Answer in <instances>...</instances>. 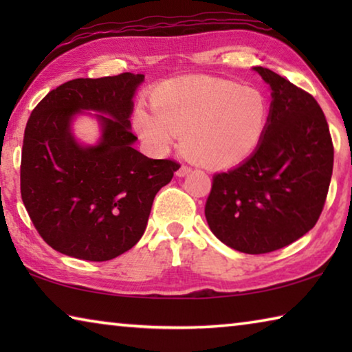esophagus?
Returning <instances> with one entry per match:
<instances>
[{"instance_id":"34e87169","label":"esophagus","mask_w":352,"mask_h":352,"mask_svg":"<svg viewBox=\"0 0 352 352\" xmlns=\"http://www.w3.org/2000/svg\"><path fill=\"white\" fill-rule=\"evenodd\" d=\"M189 172H190V168H188V166H180V168H178V170H177V175L184 177V175H188Z\"/></svg>"}]
</instances>
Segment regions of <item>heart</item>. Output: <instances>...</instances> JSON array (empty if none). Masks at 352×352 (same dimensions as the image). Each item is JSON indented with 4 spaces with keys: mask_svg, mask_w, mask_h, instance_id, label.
Segmentation results:
<instances>
[{
    "mask_svg": "<svg viewBox=\"0 0 352 352\" xmlns=\"http://www.w3.org/2000/svg\"><path fill=\"white\" fill-rule=\"evenodd\" d=\"M152 109L140 105L133 126L147 146L166 153L182 135L189 158L211 169L247 160L264 140L270 104L254 87L205 76L178 77L152 93Z\"/></svg>",
    "mask_w": 352,
    "mask_h": 352,
    "instance_id": "heart-1",
    "label": "heart"
}]
</instances>
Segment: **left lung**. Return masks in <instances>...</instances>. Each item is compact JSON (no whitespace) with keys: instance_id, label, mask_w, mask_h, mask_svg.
<instances>
[{"instance_id":"1","label":"left lung","mask_w":352,"mask_h":352,"mask_svg":"<svg viewBox=\"0 0 352 352\" xmlns=\"http://www.w3.org/2000/svg\"><path fill=\"white\" fill-rule=\"evenodd\" d=\"M272 88L264 140L245 162L212 178L206 222L225 245L270 253L317 223L329 189L333 146L312 94L272 69L254 67Z\"/></svg>"}]
</instances>
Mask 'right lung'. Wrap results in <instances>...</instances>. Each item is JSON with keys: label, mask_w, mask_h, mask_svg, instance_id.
Listing matches in <instances>:
<instances>
[{"label": "right lung", "mask_w": 352, "mask_h": 352, "mask_svg": "<svg viewBox=\"0 0 352 352\" xmlns=\"http://www.w3.org/2000/svg\"><path fill=\"white\" fill-rule=\"evenodd\" d=\"M144 74L122 73L62 83L40 100L23 140L21 199L47 245L77 259L102 262L126 253L144 234L155 195L180 164L133 148L130 115ZM96 111L103 135L82 146L70 122Z\"/></svg>", "instance_id": "right-lung-1"}]
</instances>
